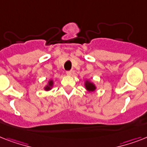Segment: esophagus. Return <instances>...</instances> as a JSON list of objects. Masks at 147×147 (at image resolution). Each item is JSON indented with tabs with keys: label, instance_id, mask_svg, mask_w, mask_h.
I'll return each mask as SVG.
<instances>
[{
	"label": "esophagus",
	"instance_id": "34e87169",
	"mask_svg": "<svg viewBox=\"0 0 147 147\" xmlns=\"http://www.w3.org/2000/svg\"><path fill=\"white\" fill-rule=\"evenodd\" d=\"M72 73H73V71H72V70H69V71H66V74L68 76H71Z\"/></svg>",
	"mask_w": 147,
	"mask_h": 147
}]
</instances>
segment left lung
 Segmentation results:
<instances>
[{"label": "left lung", "mask_w": 147, "mask_h": 147, "mask_svg": "<svg viewBox=\"0 0 147 147\" xmlns=\"http://www.w3.org/2000/svg\"><path fill=\"white\" fill-rule=\"evenodd\" d=\"M85 87H86V88H87L88 91H94V89H95V87H94V85H93V84H92L91 82H86L85 83Z\"/></svg>", "instance_id": "left-lung-1"}]
</instances>
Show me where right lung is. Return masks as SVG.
Wrapping results in <instances>:
<instances>
[{"label": "right lung", "instance_id": "1", "mask_svg": "<svg viewBox=\"0 0 147 147\" xmlns=\"http://www.w3.org/2000/svg\"><path fill=\"white\" fill-rule=\"evenodd\" d=\"M52 85H53V82H52V81H50V82H49V86H47V87L45 88V89L46 90L50 89V86H52Z\"/></svg>", "mask_w": 147, "mask_h": 147}]
</instances>
